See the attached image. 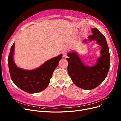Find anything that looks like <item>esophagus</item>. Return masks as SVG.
Wrapping results in <instances>:
<instances>
[{
    "mask_svg": "<svg viewBox=\"0 0 121 121\" xmlns=\"http://www.w3.org/2000/svg\"><path fill=\"white\" fill-rule=\"evenodd\" d=\"M68 51L67 50H65L63 52V57H67V54Z\"/></svg>",
    "mask_w": 121,
    "mask_h": 121,
    "instance_id": "obj_1",
    "label": "esophagus"
}]
</instances>
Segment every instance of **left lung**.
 <instances>
[{
  "mask_svg": "<svg viewBox=\"0 0 121 121\" xmlns=\"http://www.w3.org/2000/svg\"><path fill=\"white\" fill-rule=\"evenodd\" d=\"M93 34L89 36V40H96L101 46V56L93 67L84 65L76 52L68 53V72L74 84L85 90H92L100 85L106 78L110 66L109 48L105 37L96 28L92 30ZM84 42H86L85 40Z\"/></svg>",
  "mask_w": 121,
  "mask_h": 121,
  "instance_id": "obj_1",
  "label": "left lung"
}]
</instances>
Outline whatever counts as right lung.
<instances>
[{
    "mask_svg": "<svg viewBox=\"0 0 121 121\" xmlns=\"http://www.w3.org/2000/svg\"><path fill=\"white\" fill-rule=\"evenodd\" d=\"M14 47V43L8 56L9 72L13 82L19 88L28 93H36L45 89L62 58V54L47 61L36 69L26 71L18 68L15 64L13 60Z\"/></svg>",
    "mask_w": 121,
    "mask_h": 121,
    "instance_id": "obj_1",
    "label": "right lung"
}]
</instances>
